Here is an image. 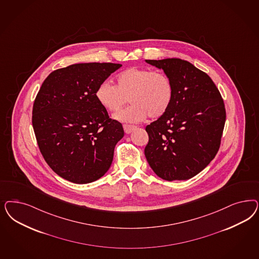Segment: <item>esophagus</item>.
<instances>
[{
  "instance_id": "1",
  "label": "esophagus",
  "mask_w": 259,
  "mask_h": 259,
  "mask_svg": "<svg viewBox=\"0 0 259 259\" xmlns=\"http://www.w3.org/2000/svg\"><path fill=\"white\" fill-rule=\"evenodd\" d=\"M123 126H124V131L126 134H131L134 128H136L135 125H124Z\"/></svg>"
}]
</instances>
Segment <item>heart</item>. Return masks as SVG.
<instances>
[{"label": "heart", "mask_w": 259, "mask_h": 259, "mask_svg": "<svg viewBox=\"0 0 259 259\" xmlns=\"http://www.w3.org/2000/svg\"><path fill=\"white\" fill-rule=\"evenodd\" d=\"M174 94V84L166 73L133 67L118 74L116 85L108 81L101 83L96 98L110 112L120 110L130 99L133 105L114 117L122 122L138 123L148 115L151 119L163 116L172 103Z\"/></svg>", "instance_id": "obj_1"}]
</instances>
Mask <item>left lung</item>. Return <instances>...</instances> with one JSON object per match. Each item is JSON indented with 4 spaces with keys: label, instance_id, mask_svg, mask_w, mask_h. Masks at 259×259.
Returning a JSON list of instances; mask_svg holds the SVG:
<instances>
[{
    "label": "left lung",
    "instance_id": "obj_1",
    "mask_svg": "<svg viewBox=\"0 0 259 259\" xmlns=\"http://www.w3.org/2000/svg\"><path fill=\"white\" fill-rule=\"evenodd\" d=\"M146 62L162 68L175 91L167 112L146 126V158L164 180L190 179L207 167L219 150L226 121L224 101L210 77L188 61Z\"/></svg>",
    "mask_w": 259,
    "mask_h": 259
}]
</instances>
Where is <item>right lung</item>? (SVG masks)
<instances>
[{
    "mask_svg": "<svg viewBox=\"0 0 259 259\" xmlns=\"http://www.w3.org/2000/svg\"><path fill=\"white\" fill-rule=\"evenodd\" d=\"M121 67L84 63L59 68L35 98L32 125L39 149L52 170L67 181L92 183L109 170L124 130L109 118L96 91Z\"/></svg>",
    "mask_w": 259,
    "mask_h": 259,
    "instance_id": "add662e5",
    "label": "right lung"
}]
</instances>
